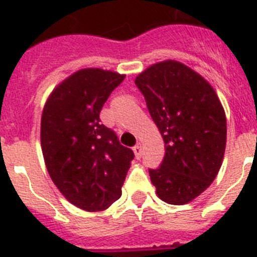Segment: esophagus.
I'll list each match as a JSON object with an SVG mask.
<instances>
[{
  "mask_svg": "<svg viewBox=\"0 0 257 257\" xmlns=\"http://www.w3.org/2000/svg\"><path fill=\"white\" fill-rule=\"evenodd\" d=\"M142 147H143V146H142V143H138L137 146L133 148V151H134V154H135V158L137 159H139L142 156Z\"/></svg>",
  "mask_w": 257,
  "mask_h": 257,
  "instance_id": "obj_1",
  "label": "esophagus"
}]
</instances>
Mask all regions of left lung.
I'll return each mask as SVG.
<instances>
[{"mask_svg": "<svg viewBox=\"0 0 257 257\" xmlns=\"http://www.w3.org/2000/svg\"><path fill=\"white\" fill-rule=\"evenodd\" d=\"M165 155L150 177L160 200L189 203L211 185L226 150V114L210 82L188 65L164 60L137 76Z\"/></svg>", "mask_w": 257, "mask_h": 257, "instance_id": "8db88e82", "label": "left lung"}]
</instances>
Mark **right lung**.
Masks as SVG:
<instances>
[{
	"mask_svg": "<svg viewBox=\"0 0 257 257\" xmlns=\"http://www.w3.org/2000/svg\"><path fill=\"white\" fill-rule=\"evenodd\" d=\"M126 75L84 68L48 95L40 120V146L48 175L67 201L102 211L122 196L134 152L101 124L99 113Z\"/></svg>",
	"mask_w": 257,
	"mask_h": 257,
	"instance_id": "1",
	"label": "right lung"
}]
</instances>
